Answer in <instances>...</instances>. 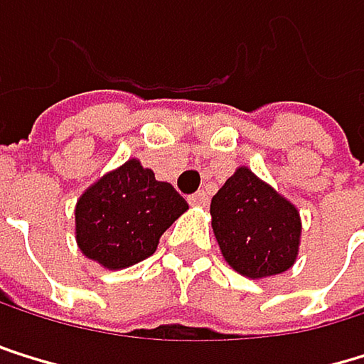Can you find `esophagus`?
<instances>
[{"label":"esophagus","mask_w":364,"mask_h":364,"mask_svg":"<svg viewBox=\"0 0 364 364\" xmlns=\"http://www.w3.org/2000/svg\"><path fill=\"white\" fill-rule=\"evenodd\" d=\"M207 200H209V196H207L205 190H200V192H196V194L190 196V205H194V207H205Z\"/></svg>","instance_id":"34e87169"}]
</instances>
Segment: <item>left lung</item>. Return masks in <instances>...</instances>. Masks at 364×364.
Returning a JSON list of instances; mask_svg holds the SVG:
<instances>
[{"label":"left lung","instance_id":"obj_1","mask_svg":"<svg viewBox=\"0 0 364 364\" xmlns=\"http://www.w3.org/2000/svg\"><path fill=\"white\" fill-rule=\"evenodd\" d=\"M212 229L229 267L249 279L279 275L297 262L299 209L247 166L214 194Z\"/></svg>","mask_w":364,"mask_h":364}]
</instances>
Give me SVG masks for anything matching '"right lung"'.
Returning a JSON list of instances; mask_svg holds the SVG:
<instances>
[{
  "mask_svg": "<svg viewBox=\"0 0 364 364\" xmlns=\"http://www.w3.org/2000/svg\"><path fill=\"white\" fill-rule=\"evenodd\" d=\"M188 200L139 159L102 174L76 200V245L107 271H122L157 251Z\"/></svg>",
  "mask_w": 364,
  "mask_h": 364,
  "instance_id": "obj_1",
  "label": "right lung"
}]
</instances>
